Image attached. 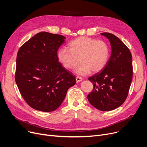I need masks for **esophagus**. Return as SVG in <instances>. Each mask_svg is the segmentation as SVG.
<instances>
[{"instance_id":"1","label":"esophagus","mask_w":147,"mask_h":147,"mask_svg":"<svg viewBox=\"0 0 147 147\" xmlns=\"http://www.w3.org/2000/svg\"><path fill=\"white\" fill-rule=\"evenodd\" d=\"M82 80H83L82 78L80 77V76H76V82H77V83L82 81Z\"/></svg>"}]
</instances>
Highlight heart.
<instances>
[{
    "label": "heart",
    "mask_w": 147,
    "mask_h": 147,
    "mask_svg": "<svg viewBox=\"0 0 147 147\" xmlns=\"http://www.w3.org/2000/svg\"><path fill=\"white\" fill-rule=\"evenodd\" d=\"M69 50L61 48L57 51L59 61L65 68L74 67L75 72L80 75L89 74L91 71L100 72L107 65L109 57V48L105 42L82 36L72 40L69 45Z\"/></svg>",
    "instance_id": "obj_1"
}]
</instances>
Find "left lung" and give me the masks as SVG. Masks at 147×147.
<instances>
[{
    "label": "left lung",
    "mask_w": 147,
    "mask_h": 147,
    "mask_svg": "<svg viewBox=\"0 0 147 147\" xmlns=\"http://www.w3.org/2000/svg\"><path fill=\"white\" fill-rule=\"evenodd\" d=\"M100 34L109 40L111 54L105 67L88 78L94 87L87 99L96 109L109 111L121 106L126 99L132 80V57L119 38L109 33Z\"/></svg>",
    "instance_id": "left-lung-1"
}]
</instances>
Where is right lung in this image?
<instances>
[{"mask_svg": "<svg viewBox=\"0 0 147 147\" xmlns=\"http://www.w3.org/2000/svg\"><path fill=\"white\" fill-rule=\"evenodd\" d=\"M65 39L61 34L40 32L19 49L16 82L24 100L34 109L46 113L57 109L67 90L75 84V76L57 57Z\"/></svg>", "mask_w": 147, "mask_h": 147, "instance_id": "1", "label": "right lung"}]
</instances>
